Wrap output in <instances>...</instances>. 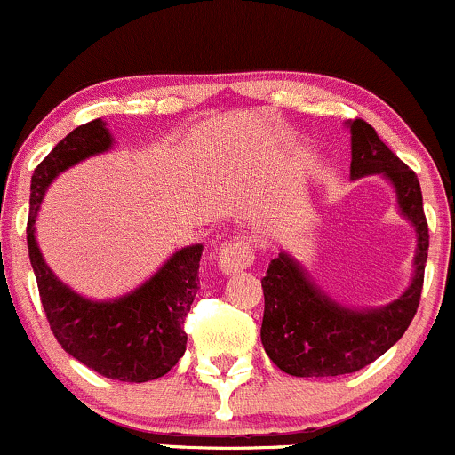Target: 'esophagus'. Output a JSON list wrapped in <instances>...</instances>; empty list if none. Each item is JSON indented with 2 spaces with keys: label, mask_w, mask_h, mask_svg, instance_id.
Instances as JSON below:
<instances>
[{
  "label": "esophagus",
  "mask_w": 455,
  "mask_h": 455,
  "mask_svg": "<svg viewBox=\"0 0 455 455\" xmlns=\"http://www.w3.org/2000/svg\"><path fill=\"white\" fill-rule=\"evenodd\" d=\"M219 269L223 274L234 275L238 271L247 269V267L254 262V250H251L250 241L247 238H232L226 247L219 254Z\"/></svg>",
  "instance_id": "obj_1"
}]
</instances>
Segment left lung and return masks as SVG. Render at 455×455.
<instances>
[{
	"instance_id": "1",
	"label": "left lung",
	"mask_w": 455,
	"mask_h": 455,
	"mask_svg": "<svg viewBox=\"0 0 455 455\" xmlns=\"http://www.w3.org/2000/svg\"><path fill=\"white\" fill-rule=\"evenodd\" d=\"M350 131V180L381 175L396 193L399 212L414 226L416 254L411 283L395 302L377 308L344 307L322 291L291 254L280 250L262 278L265 315L260 341L271 362L293 377H339L357 372L390 350L419 308L429 250L419 177L363 120Z\"/></svg>"
}]
</instances>
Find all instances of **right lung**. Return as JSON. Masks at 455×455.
Segmentation results:
<instances>
[{
	"label": "right lung",
	"instance_id": "obj_1",
	"mask_svg": "<svg viewBox=\"0 0 455 455\" xmlns=\"http://www.w3.org/2000/svg\"><path fill=\"white\" fill-rule=\"evenodd\" d=\"M114 135L102 118L76 126L35 168L30 184L28 254L44 311L56 341L93 372L118 381L144 383L164 377L186 353V313L199 291L204 245H188L140 287L114 299H92L56 278L36 243V217L50 184L87 157L111 151Z\"/></svg>",
	"mask_w": 455,
	"mask_h": 455
}]
</instances>
